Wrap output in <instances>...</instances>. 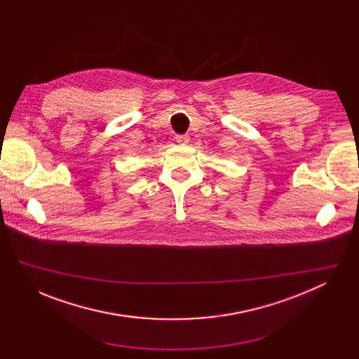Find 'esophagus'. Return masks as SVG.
<instances>
[{
  "instance_id": "obj_1",
  "label": "esophagus",
  "mask_w": 359,
  "mask_h": 359,
  "mask_svg": "<svg viewBox=\"0 0 359 359\" xmlns=\"http://www.w3.org/2000/svg\"><path fill=\"white\" fill-rule=\"evenodd\" d=\"M189 140H190L189 135H177V136H176V142H177L179 144H187Z\"/></svg>"
}]
</instances>
